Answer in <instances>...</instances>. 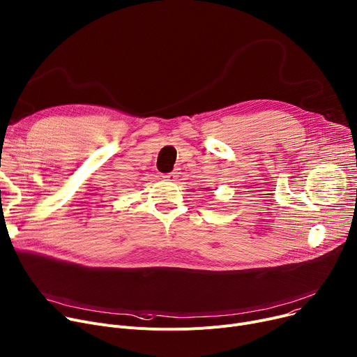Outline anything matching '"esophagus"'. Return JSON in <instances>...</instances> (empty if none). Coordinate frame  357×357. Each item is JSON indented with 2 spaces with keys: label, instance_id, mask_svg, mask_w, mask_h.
<instances>
[{
  "label": "esophagus",
  "instance_id": "1",
  "mask_svg": "<svg viewBox=\"0 0 357 357\" xmlns=\"http://www.w3.org/2000/svg\"><path fill=\"white\" fill-rule=\"evenodd\" d=\"M178 174H180V172H178V170H174V172H172V173H169V174L164 176V178H166V180H170V181H176V180L178 178Z\"/></svg>",
  "mask_w": 357,
  "mask_h": 357
}]
</instances>
